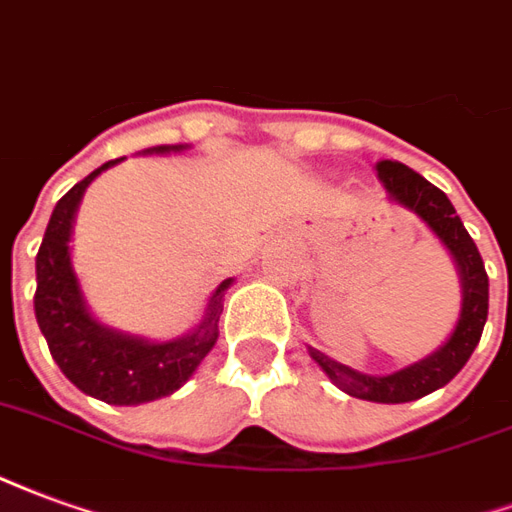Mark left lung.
<instances>
[{"mask_svg": "<svg viewBox=\"0 0 512 512\" xmlns=\"http://www.w3.org/2000/svg\"><path fill=\"white\" fill-rule=\"evenodd\" d=\"M376 177L387 190V196L423 220L455 259L461 289H464L458 322H455L453 335L434 354L387 376L360 374L349 365L335 363L316 349H311V357L322 365L324 374L330 376L343 393L363 398V401H376V404H406V401H417L445 387L472 357L488 319V275L475 240L469 237V231L464 229L461 218L455 215V207L442 190L398 160H379Z\"/></svg>", "mask_w": 512, "mask_h": 512, "instance_id": "left-lung-1", "label": "left lung"}]
</instances>
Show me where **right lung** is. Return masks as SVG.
Returning a JSON list of instances; mask_svg holds the SVG:
<instances>
[{
  "instance_id": "add662e5",
  "label": "right lung",
  "mask_w": 512,
  "mask_h": 512,
  "mask_svg": "<svg viewBox=\"0 0 512 512\" xmlns=\"http://www.w3.org/2000/svg\"><path fill=\"white\" fill-rule=\"evenodd\" d=\"M179 149L185 147L182 144L152 147L147 152H179ZM119 160H108L89 177L76 182L51 212L35 259V316L59 371L81 393L100 398L106 404L136 406L179 390L199 368L201 360L210 354L218 341L223 292L231 286V278L215 289L199 327L174 341L152 343L138 335L119 333L100 324L87 311V302L78 289V278L70 264V231L89 182Z\"/></svg>"
}]
</instances>
